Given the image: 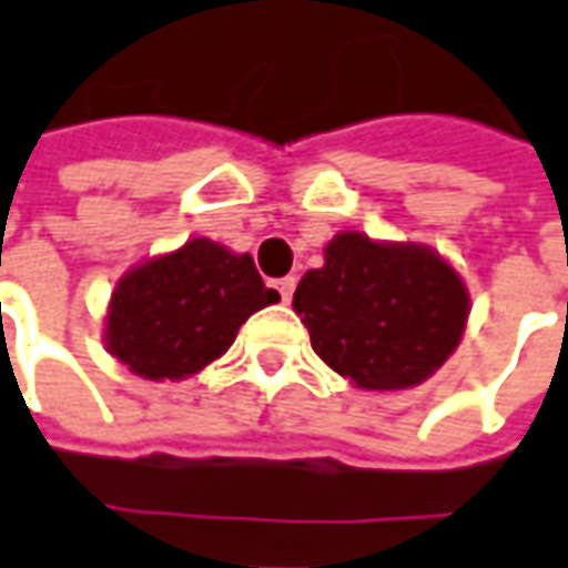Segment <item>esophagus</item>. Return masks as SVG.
Returning <instances> with one entry per match:
<instances>
[{"label":"esophagus","instance_id":"esophagus-1","mask_svg":"<svg viewBox=\"0 0 568 568\" xmlns=\"http://www.w3.org/2000/svg\"><path fill=\"white\" fill-rule=\"evenodd\" d=\"M295 276H283L280 283H276V288H280V295H283V301H292V295H295Z\"/></svg>","mask_w":568,"mask_h":568}]
</instances>
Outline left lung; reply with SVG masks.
<instances>
[{
	"label": "left lung",
	"instance_id": "8db88e82",
	"mask_svg": "<svg viewBox=\"0 0 568 568\" xmlns=\"http://www.w3.org/2000/svg\"><path fill=\"white\" fill-rule=\"evenodd\" d=\"M316 356L366 390H406L446 363L467 323L458 273L430 248L341 233L295 288Z\"/></svg>",
	"mask_w": 568,
	"mask_h": 568
}]
</instances>
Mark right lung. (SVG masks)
I'll list each match as a JSON object with an SVG mask.
<instances>
[{
    "instance_id": "1",
    "label": "right lung",
    "mask_w": 568,
    "mask_h": 568,
    "mask_svg": "<svg viewBox=\"0 0 568 568\" xmlns=\"http://www.w3.org/2000/svg\"><path fill=\"white\" fill-rule=\"evenodd\" d=\"M276 301L280 292L264 285L252 257L190 240L116 285L106 347L141 378H187L227 351L252 313Z\"/></svg>"
}]
</instances>
